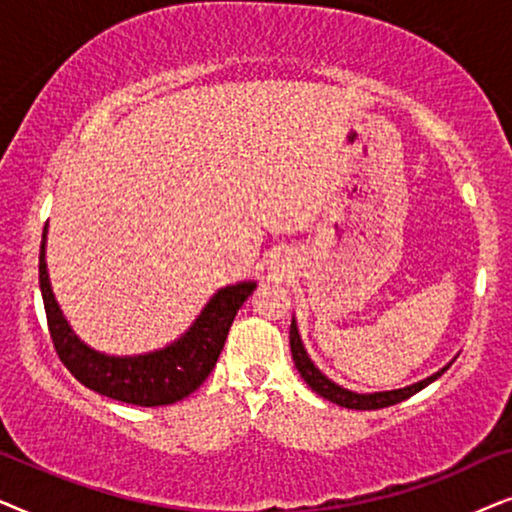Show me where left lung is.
I'll use <instances>...</instances> for the list:
<instances>
[{
  "instance_id": "8db88e82",
  "label": "left lung",
  "mask_w": 512,
  "mask_h": 512,
  "mask_svg": "<svg viewBox=\"0 0 512 512\" xmlns=\"http://www.w3.org/2000/svg\"><path fill=\"white\" fill-rule=\"evenodd\" d=\"M290 351H292V360H295V367L299 370V374H302V379L306 381V384H309L313 391L320 395V398L330 400V403H335V405L349 407V410H381V407H391L395 403H403V400L410 398V395L419 393L421 388H426L431 381L442 377V374L449 370V365H452L449 363L442 367V370L431 374V377H426L424 381H417V384L405 386V388H395V391L353 393V391H349V388H342L332 379H327L325 374L311 363L309 353L304 351L302 339H299L295 320L290 323Z\"/></svg>"
}]
</instances>
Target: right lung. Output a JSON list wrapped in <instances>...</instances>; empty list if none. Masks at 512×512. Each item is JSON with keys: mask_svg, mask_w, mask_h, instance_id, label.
Returning <instances> with one entry per match:
<instances>
[{"mask_svg": "<svg viewBox=\"0 0 512 512\" xmlns=\"http://www.w3.org/2000/svg\"><path fill=\"white\" fill-rule=\"evenodd\" d=\"M39 288L53 349L81 384L119 403L159 407L187 398L208 379L227 342L229 327L245 299L255 290V283H236L217 290L185 335L166 349L142 356H105L74 335L53 297L46 271V227L39 250Z\"/></svg>", "mask_w": 512, "mask_h": 512, "instance_id": "add662e5", "label": "right lung"}]
</instances>
